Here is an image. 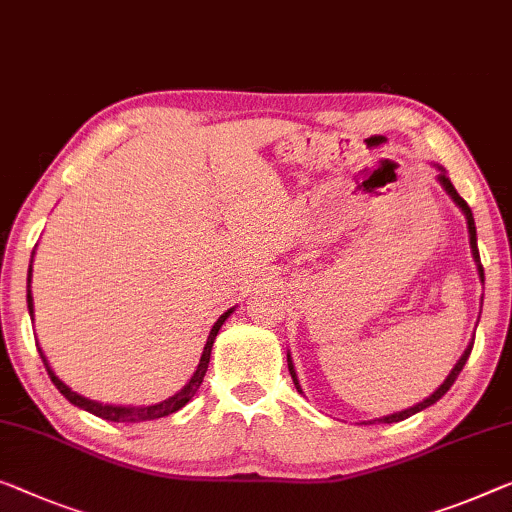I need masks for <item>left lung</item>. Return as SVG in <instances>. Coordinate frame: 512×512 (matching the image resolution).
Returning a JSON list of instances; mask_svg holds the SVG:
<instances>
[{"label": "left lung", "mask_w": 512, "mask_h": 512, "mask_svg": "<svg viewBox=\"0 0 512 512\" xmlns=\"http://www.w3.org/2000/svg\"><path fill=\"white\" fill-rule=\"evenodd\" d=\"M439 181H441V186H444V188L448 190V195L453 197L457 207H460V209L464 211V216H467V225H469V239H471V250H474V257H476V262H478V273H480V280H485V271H483V264H480V255H478V241H476V223H474V213H471L469 204L462 200L460 193H457L455 186H453V183H451V179H448L444 172L439 174ZM471 349H474V342H471V345H469L467 349H464V354H462L460 361H457L455 368L451 370V375L446 377L444 384H441V386L437 388V391H434V393L430 395V398L423 400V402H418L416 407H411V409H404V411H400V414H393V416L377 418V421H372V423H398V421H404V418L414 416V414H418V411H423V409L430 407V404H434V402H437V400L444 398V395L448 393V388H451V386L455 384L457 375H460V372H462L464 363H467V358H469V354H471ZM287 365H289V375H292V379H294V386H296V391L303 393V391H301V386H299V379H296V370H294V365H292V361H289V356H287Z\"/></svg>", "instance_id": "obj_1"}]
</instances>
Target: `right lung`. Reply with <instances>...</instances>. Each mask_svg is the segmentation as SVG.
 <instances>
[{"label":"right lung","mask_w":512,"mask_h":512,"mask_svg":"<svg viewBox=\"0 0 512 512\" xmlns=\"http://www.w3.org/2000/svg\"><path fill=\"white\" fill-rule=\"evenodd\" d=\"M29 282H32V269H29L27 273V308H29V315L34 317V303H32V289H29ZM232 310H227L225 315H220V319L216 324H213V329L209 333V340H207V347H204V354L200 358V365H197L195 375L190 377V381L186 386L181 388V391L177 395H172L170 400L160 402V404H151V407H112V404H98L94 400H87L82 398V395L73 393L71 388H68L64 381H59V377L55 375V372L50 370L48 361H45V356L41 349H38V354H41L43 358V365L45 370H48V375L52 379V384H55L59 388V393L64 395V398L68 402H73L75 407L85 409L89 411V414H94L98 418H105V421H112V423H140V421H154V418H163L167 414H174V411H179L183 404H188V400H193V395L197 393V388H200L204 375H207V368H209V358H211V347H213V340H216V335L220 331V326H223V322L227 317H230ZM38 347V345H36Z\"/></svg>","instance_id":"right-lung-1"}]
</instances>
